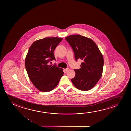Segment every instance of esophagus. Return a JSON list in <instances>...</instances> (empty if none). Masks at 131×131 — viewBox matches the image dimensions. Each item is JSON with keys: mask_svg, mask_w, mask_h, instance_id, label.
Listing matches in <instances>:
<instances>
[{"mask_svg": "<svg viewBox=\"0 0 131 131\" xmlns=\"http://www.w3.org/2000/svg\"><path fill=\"white\" fill-rule=\"evenodd\" d=\"M69 68H66V69H64V72H67L68 71V70H69Z\"/></svg>", "mask_w": 131, "mask_h": 131, "instance_id": "34e87169", "label": "esophagus"}]
</instances>
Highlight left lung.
<instances>
[{"mask_svg":"<svg viewBox=\"0 0 131 131\" xmlns=\"http://www.w3.org/2000/svg\"><path fill=\"white\" fill-rule=\"evenodd\" d=\"M65 39L73 50L77 61L82 60L81 68L75 69V77L71 79L75 88L88 91L95 86L102 77L104 59L93 40L80 34L67 37Z\"/></svg>","mask_w":131,"mask_h":131,"instance_id":"obj_1","label":"left lung"}]
</instances>
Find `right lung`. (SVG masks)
<instances>
[{
	"label": "right lung",
	"mask_w": 131,
	"mask_h": 131,
	"mask_svg": "<svg viewBox=\"0 0 131 131\" xmlns=\"http://www.w3.org/2000/svg\"><path fill=\"white\" fill-rule=\"evenodd\" d=\"M62 38H45L31 45L25 57V67L29 78L38 90L50 91L56 88L63 75L62 68L49 65L56 60L54 52Z\"/></svg>",
	"instance_id": "right-lung-1"
}]
</instances>
